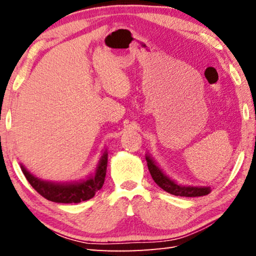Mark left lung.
<instances>
[{
    "mask_svg": "<svg viewBox=\"0 0 256 256\" xmlns=\"http://www.w3.org/2000/svg\"><path fill=\"white\" fill-rule=\"evenodd\" d=\"M146 164L151 176L159 188H162L166 192L172 194L176 196H186V198H196L206 196L211 192L210 186H185L177 184L175 180L170 178L164 172L157 166L154 160L149 154L146 156Z\"/></svg>",
    "mask_w": 256,
    "mask_h": 256,
    "instance_id": "left-lung-1",
    "label": "left lung"
}]
</instances>
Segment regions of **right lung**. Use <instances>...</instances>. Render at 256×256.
I'll list each match as a JSON object with an SVG mask.
<instances>
[{"label": "right lung", "instance_id": "add662e5", "mask_svg": "<svg viewBox=\"0 0 256 256\" xmlns=\"http://www.w3.org/2000/svg\"><path fill=\"white\" fill-rule=\"evenodd\" d=\"M107 160L108 154L106 150L99 160L96 172L84 180L74 183H52L42 180L26 170L24 164L20 166L30 185L47 200L56 203H79L94 198L97 190L102 188L106 176Z\"/></svg>", "mask_w": 256, "mask_h": 256}]
</instances>
